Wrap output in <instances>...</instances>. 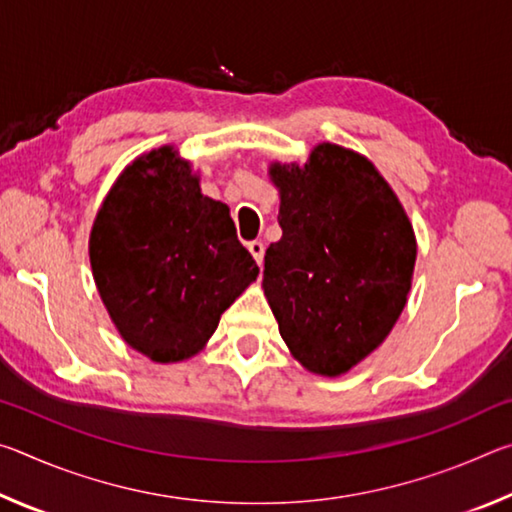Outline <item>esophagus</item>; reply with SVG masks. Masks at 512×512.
<instances>
[{"label": "esophagus", "instance_id": "obj_1", "mask_svg": "<svg viewBox=\"0 0 512 512\" xmlns=\"http://www.w3.org/2000/svg\"><path fill=\"white\" fill-rule=\"evenodd\" d=\"M248 250H250V255L255 257V262L262 266V262H264V244H262V241H250Z\"/></svg>", "mask_w": 512, "mask_h": 512}]
</instances>
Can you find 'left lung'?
I'll list each match as a JSON object with an SVG mask.
<instances>
[{
    "label": "left lung",
    "mask_w": 512,
    "mask_h": 512,
    "mask_svg": "<svg viewBox=\"0 0 512 512\" xmlns=\"http://www.w3.org/2000/svg\"><path fill=\"white\" fill-rule=\"evenodd\" d=\"M282 239L264 257V296L302 368L341 377L375 352L413 284L404 205L366 155L320 142L305 164L271 162Z\"/></svg>",
    "instance_id": "1"
}]
</instances>
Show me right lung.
<instances>
[{
    "instance_id": "add662e5",
    "label": "right lung",
    "mask_w": 512,
    "mask_h": 512,
    "mask_svg": "<svg viewBox=\"0 0 512 512\" xmlns=\"http://www.w3.org/2000/svg\"><path fill=\"white\" fill-rule=\"evenodd\" d=\"M90 266L121 339L155 363L196 357L259 273L230 207L201 192L173 146L137 155L112 183L92 223Z\"/></svg>"
}]
</instances>
